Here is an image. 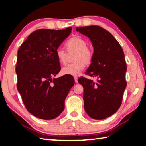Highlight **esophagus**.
Instances as JSON below:
<instances>
[{
	"instance_id": "esophagus-1",
	"label": "esophagus",
	"mask_w": 146,
	"mask_h": 146,
	"mask_svg": "<svg viewBox=\"0 0 146 146\" xmlns=\"http://www.w3.org/2000/svg\"><path fill=\"white\" fill-rule=\"evenodd\" d=\"M74 78H75V83H78V77H77V76H75V77H74Z\"/></svg>"
}]
</instances>
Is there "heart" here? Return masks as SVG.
<instances>
[{
    "instance_id": "b5f03b06",
    "label": "heart",
    "mask_w": 146,
    "mask_h": 146,
    "mask_svg": "<svg viewBox=\"0 0 146 146\" xmlns=\"http://www.w3.org/2000/svg\"><path fill=\"white\" fill-rule=\"evenodd\" d=\"M69 53L76 51L74 56L75 63L68 64L62 69L64 75L78 76L85 67V64L91 63L93 58V51L87 46V42L84 39L78 36H75L66 42ZM56 55L59 62L65 64L67 62L68 54L62 49L58 48L56 51Z\"/></svg>"
}]
</instances>
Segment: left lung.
Segmentation results:
<instances>
[{
	"label": "left lung",
	"mask_w": 146,
	"mask_h": 146,
	"mask_svg": "<svg viewBox=\"0 0 146 146\" xmlns=\"http://www.w3.org/2000/svg\"><path fill=\"white\" fill-rule=\"evenodd\" d=\"M92 42L93 58L86 75L97 77V82L78 78L83 86L84 110L91 118L102 120L117 111L126 88L127 70L123 49L111 33L98 26L76 28Z\"/></svg>",
	"instance_id": "left-lung-1"
}]
</instances>
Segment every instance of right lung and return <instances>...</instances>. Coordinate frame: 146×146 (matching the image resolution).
I'll list each match as a JSON object with an SVG mask.
<instances>
[{"instance_id":"1","label":"right lung","mask_w":146,"mask_h":146,"mask_svg":"<svg viewBox=\"0 0 146 146\" xmlns=\"http://www.w3.org/2000/svg\"><path fill=\"white\" fill-rule=\"evenodd\" d=\"M72 28L62 30L40 29L29 35L17 52V88L26 110L43 120L54 119L75 80L70 76L54 78L60 71L56 51Z\"/></svg>"}]
</instances>
